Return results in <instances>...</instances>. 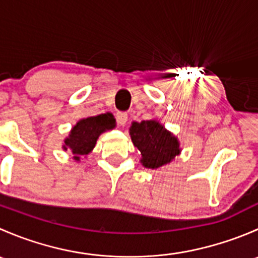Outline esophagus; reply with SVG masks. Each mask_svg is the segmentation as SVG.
Listing matches in <instances>:
<instances>
[{
  "instance_id": "esophagus-1",
  "label": "esophagus",
  "mask_w": 258,
  "mask_h": 258,
  "mask_svg": "<svg viewBox=\"0 0 258 258\" xmlns=\"http://www.w3.org/2000/svg\"><path fill=\"white\" fill-rule=\"evenodd\" d=\"M116 119L121 126H124L127 123V119H128V116H127L126 112H118L116 113Z\"/></svg>"
}]
</instances>
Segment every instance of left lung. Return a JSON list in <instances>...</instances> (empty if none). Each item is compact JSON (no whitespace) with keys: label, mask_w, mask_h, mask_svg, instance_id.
Listing matches in <instances>:
<instances>
[{"label":"left lung","mask_w":258,"mask_h":258,"mask_svg":"<svg viewBox=\"0 0 258 258\" xmlns=\"http://www.w3.org/2000/svg\"><path fill=\"white\" fill-rule=\"evenodd\" d=\"M130 136L141 153L140 162L146 168H160L171 163L181 153L177 137L157 119L132 122Z\"/></svg>","instance_id":"left-lung-1"}]
</instances>
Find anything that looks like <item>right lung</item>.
<instances>
[{
  "label": "right lung",
  "instance_id": "right-lung-1",
  "mask_svg": "<svg viewBox=\"0 0 258 258\" xmlns=\"http://www.w3.org/2000/svg\"><path fill=\"white\" fill-rule=\"evenodd\" d=\"M116 127V119L111 112L101 113L98 116L86 117L80 119L69 136L63 140L62 148L64 151L70 150L74 155L75 161L86 157L95 148L98 137L106 131H110Z\"/></svg>",
  "mask_w": 258,
  "mask_h": 258
}]
</instances>
